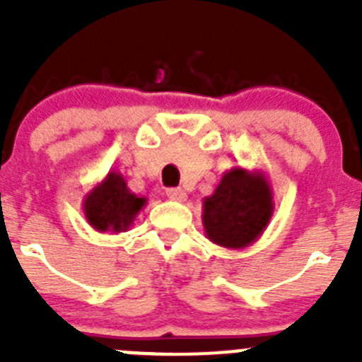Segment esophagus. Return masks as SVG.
I'll use <instances>...</instances> for the list:
<instances>
[{
	"label": "esophagus",
	"mask_w": 362,
	"mask_h": 362,
	"mask_svg": "<svg viewBox=\"0 0 362 362\" xmlns=\"http://www.w3.org/2000/svg\"><path fill=\"white\" fill-rule=\"evenodd\" d=\"M166 196L170 197L172 201H179V203L187 201V192H185L183 188H168V190H166Z\"/></svg>",
	"instance_id": "34e87169"
}]
</instances>
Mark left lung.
<instances>
[{
	"label": "left lung",
	"instance_id": "obj_1",
	"mask_svg": "<svg viewBox=\"0 0 362 362\" xmlns=\"http://www.w3.org/2000/svg\"><path fill=\"white\" fill-rule=\"evenodd\" d=\"M274 192L263 170L233 166L203 201L206 238L217 246L243 250L254 245L274 216Z\"/></svg>",
	"mask_w": 362,
	"mask_h": 362
}]
</instances>
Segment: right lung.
I'll list each match as a JSON object with an SVG mask.
<instances>
[{
    "label": "right lung",
    "mask_w": 362,
    "mask_h": 362,
    "mask_svg": "<svg viewBox=\"0 0 362 362\" xmlns=\"http://www.w3.org/2000/svg\"><path fill=\"white\" fill-rule=\"evenodd\" d=\"M146 204V197L136 196L127 187L123 175L112 170L83 199L86 223L98 232L119 233L132 226Z\"/></svg>",
    "instance_id": "1"
}]
</instances>
